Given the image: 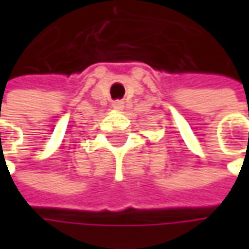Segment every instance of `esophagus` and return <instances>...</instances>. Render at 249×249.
Listing matches in <instances>:
<instances>
[{"label":"esophagus","instance_id":"obj_1","mask_svg":"<svg viewBox=\"0 0 249 249\" xmlns=\"http://www.w3.org/2000/svg\"><path fill=\"white\" fill-rule=\"evenodd\" d=\"M113 108H116V109H122V108H123V102H122V101H116V102H113Z\"/></svg>","mask_w":249,"mask_h":249}]
</instances>
